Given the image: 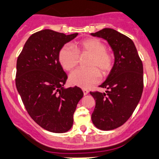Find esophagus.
<instances>
[{
	"instance_id": "1",
	"label": "esophagus",
	"mask_w": 159,
	"mask_h": 159,
	"mask_svg": "<svg viewBox=\"0 0 159 159\" xmlns=\"http://www.w3.org/2000/svg\"><path fill=\"white\" fill-rule=\"evenodd\" d=\"M83 92H84V95H86V94H87L88 93H89V91L87 89H86V88H83Z\"/></svg>"
}]
</instances>
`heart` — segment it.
<instances>
[{"mask_svg":"<svg viewBox=\"0 0 159 159\" xmlns=\"http://www.w3.org/2000/svg\"><path fill=\"white\" fill-rule=\"evenodd\" d=\"M106 45L98 39H87L72 46L65 45L60 49L58 59L64 69L70 71L78 64L79 54L88 53L91 57L86 68H77L69 75L70 83L73 85L87 88L100 80L98 69L103 75L110 72L113 66V56L106 51Z\"/></svg>","mask_w":159,"mask_h":159,"instance_id":"b5f03b06","label":"heart"}]
</instances>
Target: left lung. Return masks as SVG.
I'll list each match as a JSON object with an SVG mask.
<instances>
[{"mask_svg": "<svg viewBox=\"0 0 159 159\" xmlns=\"http://www.w3.org/2000/svg\"><path fill=\"white\" fill-rule=\"evenodd\" d=\"M94 37L107 41L114 54V64L106 81L100 85L106 93L90 92L95 100L91 120L96 128L108 131L120 127L136 108L143 89V68L136 46L125 34L104 28Z\"/></svg>", "mask_w": 159, "mask_h": 159, "instance_id": "8db88e82", "label": "left lung"}]
</instances>
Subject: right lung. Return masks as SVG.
<instances>
[{
    "label": "right lung",
    "mask_w": 159,
    "mask_h": 159,
    "mask_svg": "<svg viewBox=\"0 0 159 159\" xmlns=\"http://www.w3.org/2000/svg\"><path fill=\"white\" fill-rule=\"evenodd\" d=\"M77 35L38 31L29 37L17 59L16 85L27 113L39 126L55 133L71 129L84 96L80 87H64L68 76L58 59L62 46Z\"/></svg>",
    "instance_id": "1"
}]
</instances>
